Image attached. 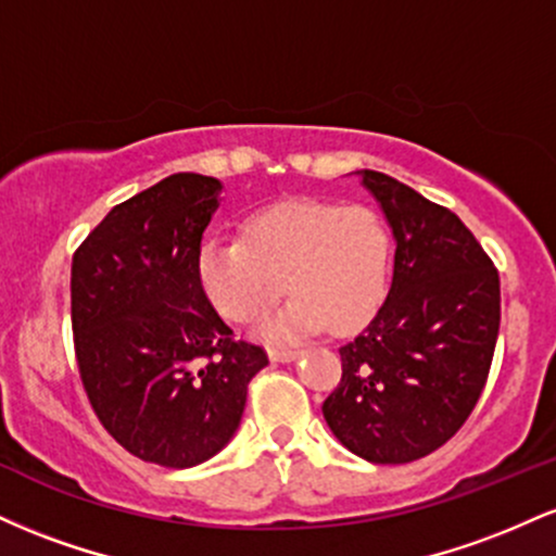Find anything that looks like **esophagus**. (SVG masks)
I'll return each instance as SVG.
<instances>
[{
	"mask_svg": "<svg viewBox=\"0 0 556 556\" xmlns=\"http://www.w3.org/2000/svg\"><path fill=\"white\" fill-rule=\"evenodd\" d=\"M271 363H290L300 358V350H269Z\"/></svg>",
	"mask_w": 556,
	"mask_h": 556,
	"instance_id": "1",
	"label": "esophagus"
}]
</instances>
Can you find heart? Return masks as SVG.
<instances>
[{"instance_id": "1", "label": "heart", "mask_w": 556, "mask_h": 556, "mask_svg": "<svg viewBox=\"0 0 556 556\" xmlns=\"http://www.w3.org/2000/svg\"><path fill=\"white\" fill-rule=\"evenodd\" d=\"M392 274V235L366 206L298 198L251 214L240 238L201 248L198 277L222 316L264 318L285 290L295 298L261 327L271 342L327 327L350 334L379 314Z\"/></svg>"}]
</instances>
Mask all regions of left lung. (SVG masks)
Listing matches in <instances>:
<instances>
[{
    "label": "left lung",
    "instance_id": "1",
    "mask_svg": "<svg viewBox=\"0 0 556 556\" xmlns=\"http://www.w3.org/2000/svg\"><path fill=\"white\" fill-rule=\"evenodd\" d=\"M394 242L389 295L340 348L324 400L331 433L368 463L400 465L450 442L473 413L500 334V274L460 216L384 172L361 169Z\"/></svg>",
    "mask_w": 556,
    "mask_h": 556
}]
</instances>
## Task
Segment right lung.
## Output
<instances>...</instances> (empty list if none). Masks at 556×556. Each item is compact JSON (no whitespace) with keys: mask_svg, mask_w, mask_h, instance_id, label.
Segmentation results:
<instances>
[{"mask_svg":"<svg viewBox=\"0 0 556 556\" xmlns=\"http://www.w3.org/2000/svg\"><path fill=\"white\" fill-rule=\"evenodd\" d=\"M216 177L177 172L127 198L73 256L70 298L83 389L130 455L193 468L225 450L248 384L269 366L232 340L198 277Z\"/></svg>","mask_w":556,"mask_h":556,"instance_id":"right-lung-1","label":"right lung"}]
</instances>
